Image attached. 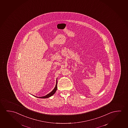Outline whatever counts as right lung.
Returning <instances> with one entry per match:
<instances>
[{"mask_svg": "<svg viewBox=\"0 0 128 128\" xmlns=\"http://www.w3.org/2000/svg\"><path fill=\"white\" fill-rule=\"evenodd\" d=\"M57 90V78L56 79V85H55V87L54 88L53 90L51 91V92H50L49 94H48L46 95V96H40V97H38V96H36L38 98H50V96H52V95H53L55 92H56V91Z\"/></svg>", "mask_w": 128, "mask_h": 128, "instance_id": "obj_1", "label": "right lung"}]
</instances>
